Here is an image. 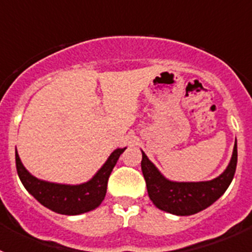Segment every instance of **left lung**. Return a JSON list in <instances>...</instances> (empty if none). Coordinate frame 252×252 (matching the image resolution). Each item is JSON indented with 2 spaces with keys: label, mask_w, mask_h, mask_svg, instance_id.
<instances>
[{
  "label": "left lung",
  "mask_w": 252,
  "mask_h": 252,
  "mask_svg": "<svg viewBox=\"0 0 252 252\" xmlns=\"http://www.w3.org/2000/svg\"><path fill=\"white\" fill-rule=\"evenodd\" d=\"M141 170L148 194L154 206L175 216H192L215 203L231 184L237 165V142L223 173L203 182H175L164 177L161 171L141 150Z\"/></svg>",
  "instance_id": "8db88e82"
}]
</instances>
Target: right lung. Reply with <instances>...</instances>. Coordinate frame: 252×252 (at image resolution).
Masks as SVG:
<instances>
[{"mask_svg": "<svg viewBox=\"0 0 252 252\" xmlns=\"http://www.w3.org/2000/svg\"><path fill=\"white\" fill-rule=\"evenodd\" d=\"M125 150L126 148L113 150L97 173L90 180L81 184L54 183L34 177L24 166L16 150L17 174L26 190L44 207L59 215H82L93 211L102 203L106 197L108 178Z\"/></svg>", "mask_w": 252, "mask_h": 252, "instance_id": "add662e5", "label": "right lung"}]
</instances>
